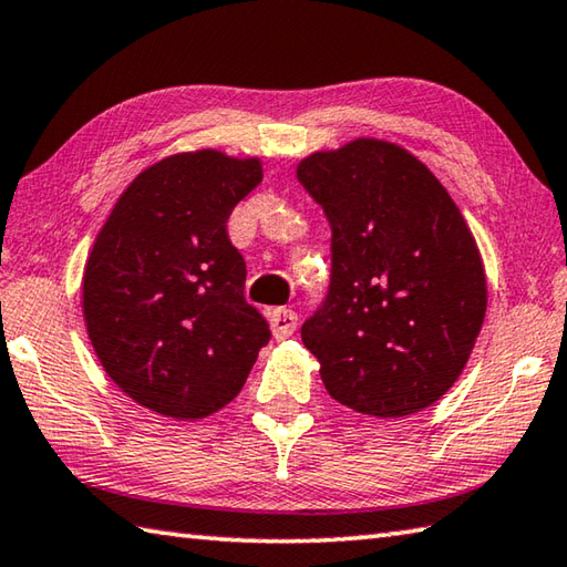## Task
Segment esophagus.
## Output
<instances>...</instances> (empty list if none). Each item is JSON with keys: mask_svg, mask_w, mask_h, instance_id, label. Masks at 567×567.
Returning <instances> with one entry per match:
<instances>
[{"mask_svg": "<svg viewBox=\"0 0 567 567\" xmlns=\"http://www.w3.org/2000/svg\"><path fill=\"white\" fill-rule=\"evenodd\" d=\"M269 323L274 330V338L284 340L288 336H293V330L298 326V313L291 311V308H274L269 313Z\"/></svg>", "mask_w": 567, "mask_h": 567, "instance_id": "esophagus-1", "label": "esophagus"}]
</instances>
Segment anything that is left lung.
Here are the masks:
<instances>
[{
  "instance_id": "obj_1",
  "label": "left lung",
  "mask_w": 567,
  "mask_h": 567,
  "mask_svg": "<svg viewBox=\"0 0 567 567\" xmlns=\"http://www.w3.org/2000/svg\"><path fill=\"white\" fill-rule=\"evenodd\" d=\"M296 175L333 231L328 293L301 326L328 394L372 416L430 408L462 375L486 313L462 212L420 159L370 137L313 153Z\"/></svg>"
}]
</instances>
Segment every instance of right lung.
<instances>
[{"label": "right lung", "instance_id": "right-lung-1", "mask_svg": "<svg viewBox=\"0 0 567 567\" xmlns=\"http://www.w3.org/2000/svg\"><path fill=\"white\" fill-rule=\"evenodd\" d=\"M259 183L256 157H165L133 179L95 237L83 274L89 338L143 408L175 420L221 410L271 340L244 298L247 264L227 234Z\"/></svg>", "mask_w": 567, "mask_h": 567}]
</instances>
